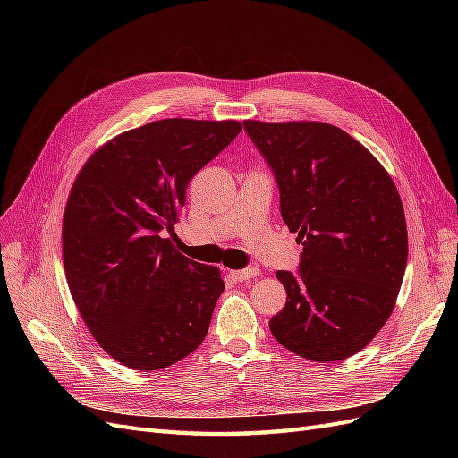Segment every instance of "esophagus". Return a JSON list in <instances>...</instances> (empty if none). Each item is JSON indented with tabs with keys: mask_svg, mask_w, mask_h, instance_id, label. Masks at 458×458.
Wrapping results in <instances>:
<instances>
[{
	"mask_svg": "<svg viewBox=\"0 0 458 458\" xmlns=\"http://www.w3.org/2000/svg\"><path fill=\"white\" fill-rule=\"evenodd\" d=\"M258 275H259V269H258V267H246V269L231 271V276H233V279H237L239 283L250 281V279H254V276H258Z\"/></svg>",
	"mask_w": 458,
	"mask_h": 458,
	"instance_id": "34e87169",
	"label": "esophagus"
}]
</instances>
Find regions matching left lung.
Masks as SVG:
<instances>
[{
	"label": "left lung",
	"instance_id": "obj_1",
	"mask_svg": "<svg viewBox=\"0 0 458 458\" xmlns=\"http://www.w3.org/2000/svg\"><path fill=\"white\" fill-rule=\"evenodd\" d=\"M244 130L273 170L281 216L303 246L298 273L276 271L286 306L269 328L310 361L361 352L390 318L407 266L395 183L344 130L325 122H258Z\"/></svg>",
	"mask_w": 458,
	"mask_h": 458
}]
</instances>
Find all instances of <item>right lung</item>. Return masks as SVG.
I'll use <instances>...</instances> for the list:
<instances>
[{
    "mask_svg": "<svg viewBox=\"0 0 458 458\" xmlns=\"http://www.w3.org/2000/svg\"><path fill=\"white\" fill-rule=\"evenodd\" d=\"M242 126L168 118L123 131L80 170L63 217V263L89 332L118 363L165 369L206 338L224 293L219 269L172 239L189 182Z\"/></svg>",
    "mask_w": 458,
    "mask_h": 458,
    "instance_id": "1",
    "label": "right lung"
}]
</instances>
